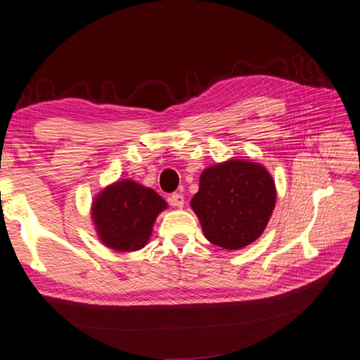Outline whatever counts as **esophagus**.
<instances>
[{
    "instance_id": "1",
    "label": "esophagus",
    "mask_w": 360,
    "mask_h": 360,
    "mask_svg": "<svg viewBox=\"0 0 360 360\" xmlns=\"http://www.w3.org/2000/svg\"><path fill=\"white\" fill-rule=\"evenodd\" d=\"M169 204L172 207H179V208H183L184 205V196L181 193H172L169 196Z\"/></svg>"
}]
</instances>
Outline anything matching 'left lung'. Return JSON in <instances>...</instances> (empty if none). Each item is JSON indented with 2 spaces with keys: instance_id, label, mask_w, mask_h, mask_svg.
Segmentation results:
<instances>
[{
  "instance_id": "1",
  "label": "left lung",
  "mask_w": 360,
  "mask_h": 360,
  "mask_svg": "<svg viewBox=\"0 0 360 360\" xmlns=\"http://www.w3.org/2000/svg\"><path fill=\"white\" fill-rule=\"evenodd\" d=\"M275 200V181L260 164L233 160L200 174L191 205L211 243L239 250L260 238Z\"/></svg>"
}]
</instances>
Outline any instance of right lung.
Here are the masks:
<instances>
[{
  "label": "right lung",
  "instance_id": "1",
  "mask_svg": "<svg viewBox=\"0 0 360 360\" xmlns=\"http://www.w3.org/2000/svg\"><path fill=\"white\" fill-rule=\"evenodd\" d=\"M165 208L167 202L155 191L122 180L96 198L93 220L106 247L137 251L148 243L153 221Z\"/></svg>",
  "mask_w": 360,
  "mask_h": 360
}]
</instances>
